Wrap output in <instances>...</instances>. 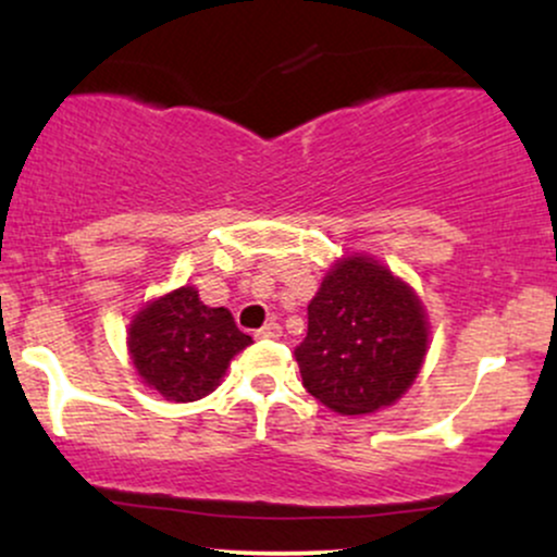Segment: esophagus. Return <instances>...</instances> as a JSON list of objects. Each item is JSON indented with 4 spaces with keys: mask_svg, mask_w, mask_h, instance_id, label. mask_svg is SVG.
<instances>
[{
    "mask_svg": "<svg viewBox=\"0 0 557 557\" xmlns=\"http://www.w3.org/2000/svg\"><path fill=\"white\" fill-rule=\"evenodd\" d=\"M280 335H283V327H280L277 322H270V324H264L261 330H257L259 341H277Z\"/></svg>",
    "mask_w": 557,
    "mask_h": 557,
    "instance_id": "obj_1",
    "label": "esophagus"
}]
</instances>
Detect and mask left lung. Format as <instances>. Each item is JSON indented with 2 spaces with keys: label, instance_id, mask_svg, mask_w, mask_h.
I'll return each mask as SVG.
<instances>
[{
  "label": "left lung",
  "instance_id": "obj_1",
  "mask_svg": "<svg viewBox=\"0 0 557 557\" xmlns=\"http://www.w3.org/2000/svg\"><path fill=\"white\" fill-rule=\"evenodd\" d=\"M426 354L419 298L374 259L335 264L309 304L296 348L304 387L343 417L389 406L417 380Z\"/></svg>",
  "mask_w": 557,
  "mask_h": 557
}]
</instances>
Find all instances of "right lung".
I'll list each match as a JSON object with an SVG mask.
<instances>
[{"label":"right lung","instance_id":"add662e5","mask_svg":"<svg viewBox=\"0 0 557 557\" xmlns=\"http://www.w3.org/2000/svg\"><path fill=\"white\" fill-rule=\"evenodd\" d=\"M127 345L146 385L168 400L190 403L220 385L230 359L251 337L235 327L227 309H209L196 287H181L138 311Z\"/></svg>","mask_w":557,"mask_h":557}]
</instances>
